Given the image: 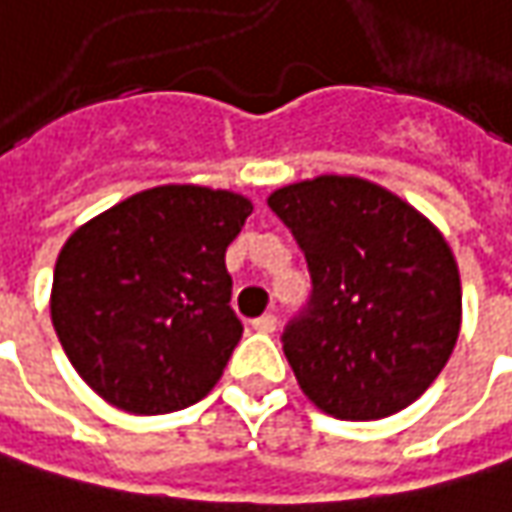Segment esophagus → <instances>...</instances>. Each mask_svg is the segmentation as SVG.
Segmentation results:
<instances>
[{"label": "esophagus", "mask_w": 512, "mask_h": 512, "mask_svg": "<svg viewBox=\"0 0 512 512\" xmlns=\"http://www.w3.org/2000/svg\"><path fill=\"white\" fill-rule=\"evenodd\" d=\"M252 327H255L257 333H275L278 330V318L272 316V313H263V316L252 321Z\"/></svg>", "instance_id": "1"}]
</instances>
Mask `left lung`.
Masks as SVG:
<instances>
[{"mask_svg":"<svg viewBox=\"0 0 512 512\" xmlns=\"http://www.w3.org/2000/svg\"><path fill=\"white\" fill-rule=\"evenodd\" d=\"M313 292L284 327L301 391L339 420L411 406L443 371L461 330V278L443 234L391 191L318 176L269 196Z\"/></svg>","mask_w":512,"mask_h":512,"instance_id":"left-lung-1","label":"left lung"}]
</instances>
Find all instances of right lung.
Here are the masks:
<instances>
[{
    "label": "right lung",
    "instance_id": "right-lung-1",
    "mask_svg": "<svg viewBox=\"0 0 512 512\" xmlns=\"http://www.w3.org/2000/svg\"><path fill=\"white\" fill-rule=\"evenodd\" d=\"M249 214L246 196L162 185L66 240L51 321L77 374L109 406L170 414L217 385L243 336L228 304L226 249Z\"/></svg>",
    "mask_w": 512,
    "mask_h": 512
}]
</instances>
